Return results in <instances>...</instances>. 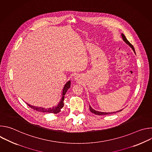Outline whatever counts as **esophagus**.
<instances>
[{
  "label": "esophagus",
  "instance_id": "esophagus-1",
  "mask_svg": "<svg viewBox=\"0 0 152 152\" xmlns=\"http://www.w3.org/2000/svg\"><path fill=\"white\" fill-rule=\"evenodd\" d=\"M79 79H80V76H79L78 75H76V76H75V80L78 81V80H79Z\"/></svg>",
  "mask_w": 152,
  "mask_h": 152
}]
</instances>
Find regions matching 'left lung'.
I'll use <instances>...</instances> for the list:
<instances>
[{
  "label": "left lung",
  "instance_id": "left-lung-1",
  "mask_svg": "<svg viewBox=\"0 0 152 152\" xmlns=\"http://www.w3.org/2000/svg\"><path fill=\"white\" fill-rule=\"evenodd\" d=\"M121 37H122V38H123V41L126 43L127 45H128L130 47H131V48H132V49L134 50V53H135V49H134V46L131 44V43L129 42V41L127 39V38H126V37L124 36V35L123 34H122V33H121ZM135 54H136V53H135ZM90 111H91V113H94V114L99 115H107V114H110L115 113H117V112H120V111H122V110H120V111H116V112H113V113H104V112H100V111H96V110H94V109H93V108L91 107V106L90 105Z\"/></svg>",
  "mask_w": 152,
  "mask_h": 152
}]
</instances>
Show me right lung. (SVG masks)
Masks as SVG:
<instances>
[{
  "mask_svg": "<svg viewBox=\"0 0 152 152\" xmlns=\"http://www.w3.org/2000/svg\"><path fill=\"white\" fill-rule=\"evenodd\" d=\"M71 85V81L69 80L66 84H65L63 90H62V97L59 101V102L58 103L57 105L54 106L52 107H49V108H45V107H39V106H35L33 105H31L28 103V105L32 108L33 110L41 112V113H53V114H58L61 111V109L64 106V96L66 93H67V90L70 88Z\"/></svg>",
  "mask_w": 152,
  "mask_h": 152,
  "instance_id": "1",
  "label": "right lung"
}]
</instances>
